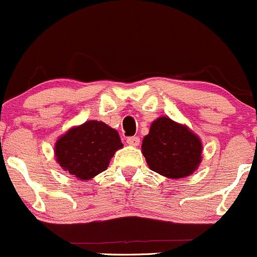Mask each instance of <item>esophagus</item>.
I'll return each mask as SVG.
<instances>
[{
    "label": "esophagus",
    "instance_id": "esophagus-1",
    "mask_svg": "<svg viewBox=\"0 0 257 257\" xmlns=\"http://www.w3.org/2000/svg\"><path fill=\"white\" fill-rule=\"evenodd\" d=\"M126 142H127V145L130 146H139L140 145V139L137 136H134V137H128L127 140H126Z\"/></svg>",
    "mask_w": 257,
    "mask_h": 257
}]
</instances>
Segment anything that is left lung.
Masks as SVG:
<instances>
[{
  "label": "left lung",
  "mask_w": 257,
  "mask_h": 257,
  "mask_svg": "<svg viewBox=\"0 0 257 257\" xmlns=\"http://www.w3.org/2000/svg\"><path fill=\"white\" fill-rule=\"evenodd\" d=\"M141 151L152 171L167 179L194 174L202 161V142L186 125L157 117L142 140Z\"/></svg>",
  "instance_id": "1"
}]
</instances>
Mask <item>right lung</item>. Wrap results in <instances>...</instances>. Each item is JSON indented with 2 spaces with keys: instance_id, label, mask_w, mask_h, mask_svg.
<instances>
[{
  "instance_id": "right-lung-1",
  "label": "right lung",
  "mask_w": 257,
  "mask_h": 257,
  "mask_svg": "<svg viewBox=\"0 0 257 257\" xmlns=\"http://www.w3.org/2000/svg\"><path fill=\"white\" fill-rule=\"evenodd\" d=\"M122 147L115 128L102 121L90 120L58 137L55 157L63 171L86 181L105 171L115 152Z\"/></svg>"
}]
</instances>
